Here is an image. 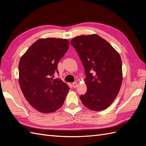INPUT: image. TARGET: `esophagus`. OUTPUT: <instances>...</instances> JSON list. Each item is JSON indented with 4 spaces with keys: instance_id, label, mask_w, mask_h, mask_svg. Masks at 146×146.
<instances>
[{
    "instance_id": "1",
    "label": "esophagus",
    "mask_w": 146,
    "mask_h": 146,
    "mask_svg": "<svg viewBox=\"0 0 146 146\" xmlns=\"http://www.w3.org/2000/svg\"><path fill=\"white\" fill-rule=\"evenodd\" d=\"M77 82H74V83H72V86H73V87L74 88H77Z\"/></svg>"
}]
</instances>
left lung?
<instances>
[{"instance_id": "obj_1", "label": "left lung", "mask_w": 146, "mask_h": 146, "mask_svg": "<svg viewBox=\"0 0 146 146\" xmlns=\"http://www.w3.org/2000/svg\"><path fill=\"white\" fill-rule=\"evenodd\" d=\"M70 43L80 56L86 76L87 91L80 96L82 104L94 111L107 108L116 98L122 82L119 53L96 34L75 37Z\"/></svg>"}]
</instances>
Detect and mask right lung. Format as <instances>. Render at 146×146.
Here are the masks:
<instances>
[{
    "mask_svg": "<svg viewBox=\"0 0 146 146\" xmlns=\"http://www.w3.org/2000/svg\"><path fill=\"white\" fill-rule=\"evenodd\" d=\"M69 46L66 39H39L21 57L19 83L25 99L38 111L53 113L63 105L69 90L66 83L50 77Z\"/></svg>",
    "mask_w": 146,
    "mask_h": 146,
    "instance_id": "obj_1",
    "label": "right lung"
}]
</instances>
